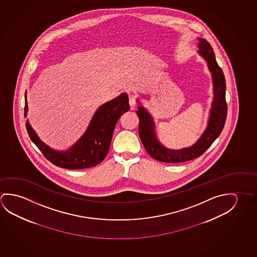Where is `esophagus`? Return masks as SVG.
Listing matches in <instances>:
<instances>
[{"label":"esophagus","instance_id":"obj_1","mask_svg":"<svg viewBox=\"0 0 257 257\" xmlns=\"http://www.w3.org/2000/svg\"><path fill=\"white\" fill-rule=\"evenodd\" d=\"M130 105H131V110H136V108H137V102H136V100H135L134 98L130 97Z\"/></svg>","mask_w":257,"mask_h":257}]
</instances>
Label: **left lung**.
<instances>
[{
  "label": "left lung",
  "mask_w": 257,
  "mask_h": 257,
  "mask_svg": "<svg viewBox=\"0 0 257 257\" xmlns=\"http://www.w3.org/2000/svg\"><path fill=\"white\" fill-rule=\"evenodd\" d=\"M197 39V47L199 48L197 53L206 61L208 69L212 76L213 98L209 112L207 126L196 142L190 147L180 149H171L163 146L157 137L153 116L144 106L141 105V102L139 99L137 100L139 104L137 110V114L139 118V137L147 153L154 159L159 162L183 163L199 157L211 147L214 140L220 136L224 126L227 117L224 74L216 61L215 54L211 45L204 38L198 37Z\"/></svg>",
  "instance_id": "obj_1"
}]
</instances>
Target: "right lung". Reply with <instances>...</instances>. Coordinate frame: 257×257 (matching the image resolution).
<instances>
[{"instance_id": "right-lung-1", "label": "right lung", "mask_w": 257, "mask_h": 257, "mask_svg": "<svg viewBox=\"0 0 257 257\" xmlns=\"http://www.w3.org/2000/svg\"><path fill=\"white\" fill-rule=\"evenodd\" d=\"M24 110L25 117H27L29 110L27 92L25 94ZM128 110V96L126 93L98 107L85 133L64 151L54 150L43 142L30 125L29 119H27L26 127L32 142L45 158L54 165L70 170L86 169L97 165L105 158L110 149L116 123Z\"/></svg>"}]
</instances>
